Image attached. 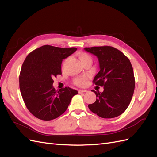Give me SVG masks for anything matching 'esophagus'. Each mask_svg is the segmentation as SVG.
Listing matches in <instances>:
<instances>
[{"label": "esophagus", "mask_w": 157, "mask_h": 157, "mask_svg": "<svg viewBox=\"0 0 157 157\" xmlns=\"http://www.w3.org/2000/svg\"><path fill=\"white\" fill-rule=\"evenodd\" d=\"M84 92H86V90H78V93H84Z\"/></svg>", "instance_id": "esophagus-1"}]
</instances>
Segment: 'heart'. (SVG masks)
<instances>
[{"label":"heart","mask_w":157,"mask_h":157,"mask_svg":"<svg viewBox=\"0 0 157 157\" xmlns=\"http://www.w3.org/2000/svg\"><path fill=\"white\" fill-rule=\"evenodd\" d=\"M78 57L79 59L81 61L82 63L87 60L92 61V58H91V57H90V56L89 54H88L87 53H85V52H80V53L78 54ZM66 61H67V59H65L63 62V65H62L63 67H64V66L66 63ZM86 80V77H78V78H75L74 83L76 85H77V86H82Z\"/></svg>","instance_id":"obj_1"}]
</instances>
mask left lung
<instances>
[{"label": "left lung", "instance_id": "1", "mask_svg": "<svg viewBox=\"0 0 157 157\" xmlns=\"http://www.w3.org/2000/svg\"><path fill=\"white\" fill-rule=\"evenodd\" d=\"M98 58L99 73L93 82L104 87L97 92L96 100L89 104L90 110L104 118H115L124 113L131 101L135 88L134 71L130 61L120 50L112 46L84 48Z\"/></svg>", "mask_w": 157, "mask_h": 157}]
</instances>
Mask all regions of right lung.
Listing matches in <instances>:
<instances>
[{
	"instance_id": "1",
	"label": "right lung",
	"mask_w": 157,
	"mask_h": 157,
	"mask_svg": "<svg viewBox=\"0 0 157 157\" xmlns=\"http://www.w3.org/2000/svg\"><path fill=\"white\" fill-rule=\"evenodd\" d=\"M77 50L44 45L31 52L23 62L20 88L23 101L32 115L43 121L58 118L67 110L77 90L69 87L57 92L53 77L61 74V63Z\"/></svg>"
}]
</instances>
